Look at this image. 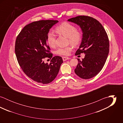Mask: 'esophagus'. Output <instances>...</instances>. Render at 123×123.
<instances>
[{
  "label": "esophagus",
  "instance_id": "esophagus-1",
  "mask_svg": "<svg viewBox=\"0 0 123 123\" xmlns=\"http://www.w3.org/2000/svg\"><path fill=\"white\" fill-rule=\"evenodd\" d=\"M68 59H70V58L67 57H62V60L63 61H66Z\"/></svg>",
  "mask_w": 123,
  "mask_h": 123
}]
</instances>
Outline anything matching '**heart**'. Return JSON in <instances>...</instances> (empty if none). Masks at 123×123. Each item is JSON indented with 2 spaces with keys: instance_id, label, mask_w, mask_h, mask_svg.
Here are the masks:
<instances>
[{
  "instance_id": "obj_1",
  "label": "heart",
  "mask_w": 123,
  "mask_h": 123,
  "mask_svg": "<svg viewBox=\"0 0 123 123\" xmlns=\"http://www.w3.org/2000/svg\"><path fill=\"white\" fill-rule=\"evenodd\" d=\"M56 32L60 35L68 37L69 42L73 46L78 45L81 42L82 33L80 30H77L76 27L68 22H64L56 28ZM56 36L53 32L48 33L47 37V42L51 47L55 46ZM73 47L69 45L65 47H60L57 49L56 53L58 55L68 56L72 51Z\"/></svg>"
}]
</instances>
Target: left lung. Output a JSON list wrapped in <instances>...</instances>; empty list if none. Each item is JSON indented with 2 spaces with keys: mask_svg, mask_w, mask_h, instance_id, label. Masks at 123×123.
Wrapping results in <instances>:
<instances>
[{
  "mask_svg": "<svg viewBox=\"0 0 123 123\" xmlns=\"http://www.w3.org/2000/svg\"><path fill=\"white\" fill-rule=\"evenodd\" d=\"M78 25L82 32V39L75 55L84 53V59H78L75 73L83 79L96 76L102 69L107 58L109 40L102 25L96 19L80 16L68 20Z\"/></svg>",
  "mask_w": 123,
  "mask_h": 123,
  "instance_id": "1",
  "label": "left lung"
}]
</instances>
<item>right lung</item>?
<instances>
[{"label":"right lung","mask_w":123,"mask_h":123,"mask_svg":"<svg viewBox=\"0 0 123 123\" xmlns=\"http://www.w3.org/2000/svg\"><path fill=\"white\" fill-rule=\"evenodd\" d=\"M57 20H40L25 25L18 35L15 53L18 62L24 73L38 83L48 84L55 79L63 62L61 57H53L47 44L50 29ZM52 58L50 64L43 59Z\"/></svg>","instance_id":"obj_1"}]
</instances>
